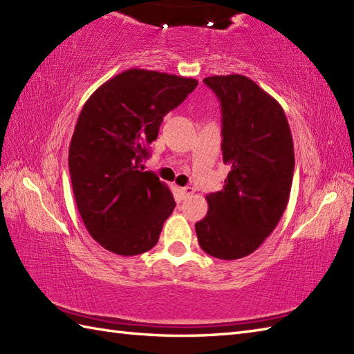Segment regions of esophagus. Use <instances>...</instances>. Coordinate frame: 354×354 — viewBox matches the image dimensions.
<instances>
[{
    "label": "esophagus",
    "instance_id": "34e87169",
    "mask_svg": "<svg viewBox=\"0 0 354 354\" xmlns=\"http://www.w3.org/2000/svg\"><path fill=\"white\" fill-rule=\"evenodd\" d=\"M179 192H181V194H183V198H189L190 194H193V189L192 187H183V189H179Z\"/></svg>",
    "mask_w": 354,
    "mask_h": 354
}]
</instances>
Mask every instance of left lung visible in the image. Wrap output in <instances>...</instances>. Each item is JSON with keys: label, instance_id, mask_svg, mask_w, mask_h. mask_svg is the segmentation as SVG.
<instances>
[{"label": "left lung", "instance_id": "left-lung-1", "mask_svg": "<svg viewBox=\"0 0 354 354\" xmlns=\"http://www.w3.org/2000/svg\"><path fill=\"white\" fill-rule=\"evenodd\" d=\"M221 102L222 156L230 173L207 196L196 222L202 250L221 260L252 254L281 219L289 202L295 155L288 118L274 97L240 74L205 77Z\"/></svg>", "mask_w": 354, "mask_h": 354}]
</instances>
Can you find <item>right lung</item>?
Instances as JSON below:
<instances>
[{
  "label": "right lung",
  "instance_id": "right-lung-1",
  "mask_svg": "<svg viewBox=\"0 0 354 354\" xmlns=\"http://www.w3.org/2000/svg\"><path fill=\"white\" fill-rule=\"evenodd\" d=\"M196 86L194 79L126 70L82 108L68 152L71 185L82 221L104 250L137 255L156 245L176 204L169 187L142 171L141 162L164 115Z\"/></svg>",
  "mask_w": 354,
  "mask_h": 354
}]
</instances>
